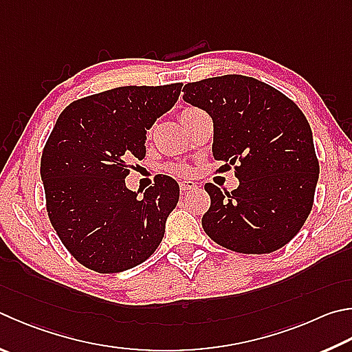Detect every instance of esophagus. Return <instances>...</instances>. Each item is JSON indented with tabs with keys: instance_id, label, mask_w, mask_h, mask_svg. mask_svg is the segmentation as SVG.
Wrapping results in <instances>:
<instances>
[{
	"instance_id": "esophagus-1",
	"label": "esophagus",
	"mask_w": 352,
	"mask_h": 352,
	"mask_svg": "<svg viewBox=\"0 0 352 352\" xmlns=\"http://www.w3.org/2000/svg\"><path fill=\"white\" fill-rule=\"evenodd\" d=\"M197 188V183L192 180H183L180 182V189L182 190H188V189H194Z\"/></svg>"
}]
</instances>
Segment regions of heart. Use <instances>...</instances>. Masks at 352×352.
<instances>
[{
  "instance_id": "heart-1",
  "label": "heart",
  "mask_w": 352,
  "mask_h": 352,
  "mask_svg": "<svg viewBox=\"0 0 352 352\" xmlns=\"http://www.w3.org/2000/svg\"><path fill=\"white\" fill-rule=\"evenodd\" d=\"M198 112H203V111L197 109V107H188V109H184V111L182 112V121H186L188 118H190V117H192V115H195V113H198ZM177 170H178V172H188L186 168H177Z\"/></svg>"
}]
</instances>
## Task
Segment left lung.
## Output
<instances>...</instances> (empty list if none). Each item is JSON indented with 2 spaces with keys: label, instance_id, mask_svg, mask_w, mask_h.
Returning a JSON list of instances; mask_svg holds the SVG:
<instances>
[{
  "label": "left lung",
  "instance_id": "left-lung-1",
  "mask_svg": "<svg viewBox=\"0 0 352 352\" xmlns=\"http://www.w3.org/2000/svg\"><path fill=\"white\" fill-rule=\"evenodd\" d=\"M186 103L214 123L212 154L235 168L239 188L223 194L208 183L204 232L243 254L277 251L308 219L318 182L312 131L297 104L245 75H223L183 87Z\"/></svg>",
  "mask_w": 352,
  "mask_h": 352
}]
</instances>
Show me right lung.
<instances>
[{"instance_id": "1", "label": "right lung", "mask_w": 352, "mask_h": 352, "mask_svg": "<svg viewBox=\"0 0 352 352\" xmlns=\"http://www.w3.org/2000/svg\"><path fill=\"white\" fill-rule=\"evenodd\" d=\"M182 82L124 86L70 103L41 157L50 223L81 265L101 274L143 263L163 240L180 197L160 177L143 195L126 188L129 163L146 157V133L172 109Z\"/></svg>"}]
</instances>
